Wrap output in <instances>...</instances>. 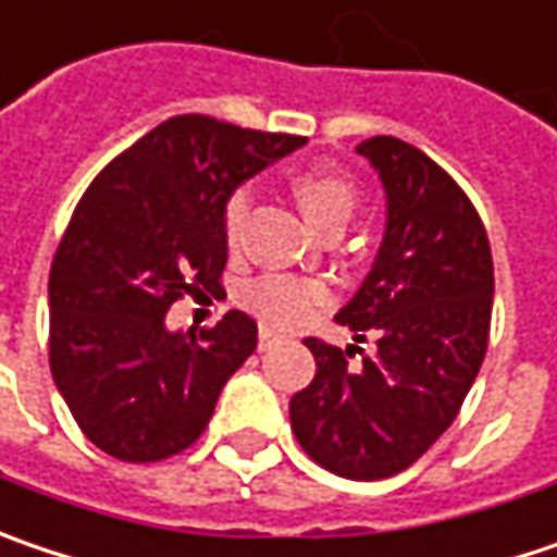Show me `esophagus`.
I'll list each match as a JSON object with an SVG mask.
<instances>
[{
	"label": "esophagus",
	"instance_id": "34e87169",
	"mask_svg": "<svg viewBox=\"0 0 557 557\" xmlns=\"http://www.w3.org/2000/svg\"><path fill=\"white\" fill-rule=\"evenodd\" d=\"M277 341H280V334H274L271 327H261V334H258V346H261V349H271Z\"/></svg>",
	"mask_w": 557,
	"mask_h": 557
}]
</instances>
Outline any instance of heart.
<instances>
[{"instance_id": "b5f03b06", "label": "heart", "mask_w": 557, "mask_h": 557, "mask_svg": "<svg viewBox=\"0 0 557 557\" xmlns=\"http://www.w3.org/2000/svg\"><path fill=\"white\" fill-rule=\"evenodd\" d=\"M289 191L296 198V205L311 220V226L324 230V233H341L346 220L359 208V185L349 180L341 170H299L289 180ZM248 220V195L236 191L230 195L226 208H223V236L230 251L239 246V233ZM331 302V289L321 280H302V277H271L255 280L246 289V306L264 324L289 331L299 327L302 321H309L318 309H324Z\"/></svg>"}]
</instances>
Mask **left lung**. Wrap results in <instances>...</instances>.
I'll return each mask as SVG.
<instances>
[{
    "label": "left lung",
    "instance_id": "8db88e82",
    "mask_svg": "<svg viewBox=\"0 0 557 557\" xmlns=\"http://www.w3.org/2000/svg\"><path fill=\"white\" fill-rule=\"evenodd\" d=\"M356 150L381 176L387 226L337 321L375 352L309 337L318 372L289 422L314 463L372 482L404 473L457 419L488 349L495 268L473 201L432 157L391 135Z\"/></svg>",
    "mask_w": 557,
    "mask_h": 557
}]
</instances>
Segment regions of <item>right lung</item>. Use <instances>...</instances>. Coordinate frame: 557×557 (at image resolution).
I'll return each mask as SVG.
<instances>
[{"label": "right lung", "mask_w": 557, "mask_h": 557, "mask_svg": "<svg viewBox=\"0 0 557 557\" xmlns=\"http://www.w3.org/2000/svg\"><path fill=\"white\" fill-rule=\"evenodd\" d=\"M302 145L173 115L87 185L50 268V369L103 454L153 463L208 429L223 384L258 346V324L233 309L201 334H170L166 311L220 289L230 195Z\"/></svg>", "instance_id": "add662e5"}]
</instances>
